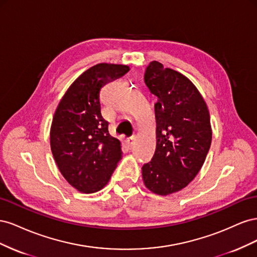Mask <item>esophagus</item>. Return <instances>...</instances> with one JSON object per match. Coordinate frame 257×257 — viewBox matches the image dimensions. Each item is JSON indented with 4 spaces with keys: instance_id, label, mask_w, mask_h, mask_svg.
<instances>
[{
    "instance_id": "34e87169",
    "label": "esophagus",
    "mask_w": 257,
    "mask_h": 257,
    "mask_svg": "<svg viewBox=\"0 0 257 257\" xmlns=\"http://www.w3.org/2000/svg\"><path fill=\"white\" fill-rule=\"evenodd\" d=\"M136 138H137L136 135H133V136L128 137V138L126 139V144H127L128 146H133V145L135 144V142H136Z\"/></svg>"
}]
</instances>
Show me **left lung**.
Wrapping results in <instances>:
<instances>
[{
    "instance_id": "obj_1",
    "label": "left lung",
    "mask_w": 257,
    "mask_h": 257,
    "mask_svg": "<svg viewBox=\"0 0 257 257\" xmlns=\"http://www.w3.org/2000/svg\"><path fill=\"white\" fill-rule=\"evenodd\" d=\"M145 82L158 102L157 148L143 179L151 192L168 195L185 188L204 164L212 139L209 110L191 80L158 61L147 67Z\"/></svg>"
}]
</instances>
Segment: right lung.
Wrapping results in <instances>:
<instances>
[{
    "mask_svg": "<svg viewBox=\"0 0 257 257\" xmlns=\"http://www.w3.org/2000/svg\"><path fill=\"white\" fill-rule=\"evenodd\" d=\"M130 67L99 63L87 69L68 88L54 112L50 147L66 181L82 193L102 190L122 158L121 144L108 132L100 112V89Z\"/></svg>",
    "mask_w": 257,
    "mask_h": 257,
    "instance_id": "right-lung-1",
    "label": "right lung"
}]
</instances>
